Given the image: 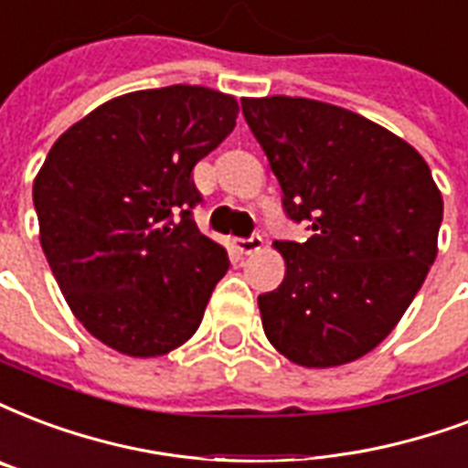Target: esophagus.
I'll use <instances>...</instances> for the list:
<instances>
[{
	"instance_id": "obj_1",
	"label": "esophagus",
	"mask_w": 468,
	"mask_h": 468,
	"mask_svg": "<svg viewBox=\"0 0 468 468\" xmlns=\"http://www.w3.org/2000/svg\"><path fill=\"white\" fill-rule=\"evenodd\" d=\"M261 237H259V234H251V237L247 239H237V251H241V254H254V251L261 249Z\"/></svg>"
}]
</instances>
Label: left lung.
Masks as SVG:
<instances>
[{
    "label": "left lung",
    "instance_id": "obj_1",
    "mask_svg": "<svg viewBox=\"0 0 468 468\" xmlns=\"http://www.w3.org/2000/svg\"><path fill=\"white\" fill-rule=\"evenodd\" d=\"M288 219L305 241L259 296L263 333L303 367L353 363L388 338L437 256L444 202L412 145L363 115L311 98H244Z\"/></svg>",
    "mask_w": 468,
    "mask_h": 468
}]
</instances>
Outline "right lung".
<instances>
[{
	"instance_id": "add662e5",
	"label": "right lung",
	"mask_w": 468,
	"mask_h": 468,
	"mask_svg": "<svg viewBox=\"0 0 468 468\" xmlns=\"http://www.w3.org/2000/svg\"><path fill=\"white\" fill-rule=\"evenodd\" d=\"M237 98L202 86L135 90L63 133L34 180L47 261L83 328L157 357L202 323L227 251L197 229L192 170L237 125Z\"/></svg>"
}]
</instances>
